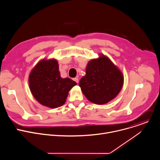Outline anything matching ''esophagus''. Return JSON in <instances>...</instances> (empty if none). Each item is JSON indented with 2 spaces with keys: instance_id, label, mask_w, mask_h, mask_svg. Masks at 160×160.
<instances>
[{
  "instance_id": "obj_1",
  "label": "esophagus",
  "mask_w": 160,
  "mask_h": 160,
  "mask_svg": "<svg viewBox=\"0 0 160 160\" xmlns=\"http://www.w3.org/2000/svg\"><path fill=\"white\" fill-rule=\"evenodd\" d=\"M73 80H74L75 82H76L77 83H78V78H73Z\"/></svg>"
}]
</instances>
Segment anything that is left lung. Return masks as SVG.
Instances as JSON below:
<instances>
[{"label": "left lung", "instance_id": "left-lung-1", "mask_svg": "<svg viewBox=\"0 0 160 160\" xmlns=\"http://www.w3.org/2000/svg\"><path fill=\"white\" fill-rule=\"evenodd\" d=\"M123 84V74L104 55L88 62L86 75L79 82L87 99L97 104H104L113 99L120 92Z\"/></svg>", "mask_w": 160, "mask_h": 160}]
</instances>
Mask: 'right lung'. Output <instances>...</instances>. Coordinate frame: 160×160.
<instances>
[{"mask_svg":"<svg viewBox=\"0 0 160 160\" xmlns=\"http://www.w3.org/2000/svg\"><path fill=\"white\" fill-rule=\"evenodd\" d=\"M77 83L70 78L61 77L56 59L40 61L29 76V86L34 98L51 108L64 104L68 92Z\"/></svg>","mask_w":160,"mask_h":160,"instance_id":"right-lung-1","label":"right lung"}]
</instances>
